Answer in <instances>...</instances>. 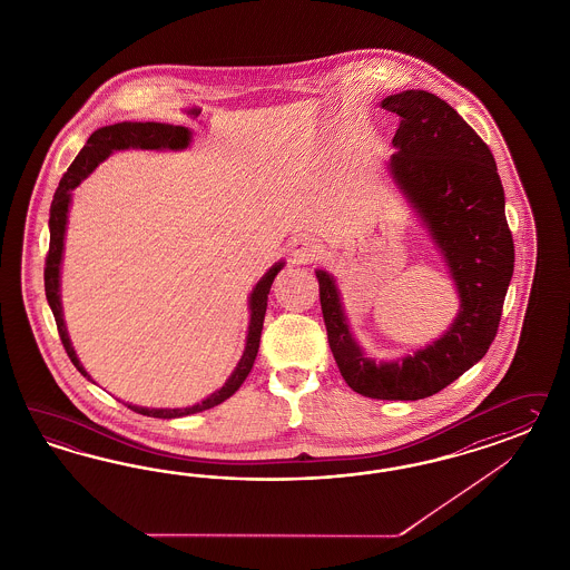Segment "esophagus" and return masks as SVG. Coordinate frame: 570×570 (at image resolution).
I'll return each instance as SVG.
<instances>
[{"instance_id":"1","label":"esophagus","mask_w":570,"mask_h":570,"mask_svg":"<svg viewBox=\"0 0 570 570\" xmlns=\"http://www.w3.org/2000/svg\"><path fill=\"white\" fill-rule=\"evenodd\" d=\"M322 255V246L315 238H298L293 242V257L298 263H313Z\"/></svg>"}]
</instances>
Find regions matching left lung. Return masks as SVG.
Returning a JSON list of instances; mask_svg holds the SVG:
<instances>
[{
  "mask_svg": "<svg viewBox=\"0 0 570 570\" xmlns=\"http://www.w3.org/2000/svg\"><path fill=\"white\" fill-rule=\"evenodd\" d=\"M380 106L401 117L386 163L455 284L460 309L436 341L412 355L376 362L357 343L328 272L317 269L328 343L346 384L363 397H431L481 362L500 326L514 274V242L495 158L445 100L424 89L386 96Z\"/></svg>",
  "mask_w": 570,
  "mask_h": 570,
  "instance_id": "8db88e82",
  "label": "left lung"
}]
</instances>
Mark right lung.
<instances>
[{
    "label": "right lung",
    "instance_id": "1",
    "mask_svg": "<svg viewBox=\"0 0 570 570\" xmlns=\"http://www.w3.org/2000/svg\"><path fill=\"white\" fill-rule=\"evenodd\" d=\"M190 129L181 127V125L131 121L108 125V127H102V129H98L89 136L83 150L72 160L69 171L65 173V177L58 184V190L53 194L52 207H50V253H48V259H46V272H43L46 296H48L60 341L69 353L70 362L87 380H91V376L87 374L86 367L81 365L75 348H72L69 330L65 324L62 301H60V267H62V253H65V236H67V224H69L72 190L115 150H129V148H138V150H184V148L190 146ZM282 267H284V261H277L276 265H272L269 272L261 277L257 286L253 288V293L248 296L250 322H248L246 346H244V353H242L236 370L232 372L229 379L225 380L222 389H217L207 399H203L200 403L190 405V407H173V410H169V407H141V405H131V403H125V405L141 415L167 417L169 420V417H181V415L205 412V410H210V407L224 403L225 399L232 397L240 389L242 382L248 376V372L253 370V363H255V357L259 353L261 330H263V320H265V309H267V294L272 291L274 277L277 276V272Z\"/></svg>",
    "mask_w": 570,
    "mask_h": 570
}]
</instances>
